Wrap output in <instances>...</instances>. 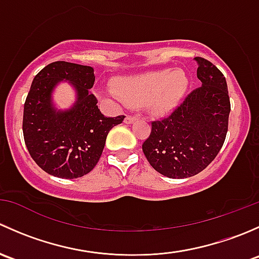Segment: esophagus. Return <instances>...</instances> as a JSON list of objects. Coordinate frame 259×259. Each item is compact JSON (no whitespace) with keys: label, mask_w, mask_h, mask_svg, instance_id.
Returning a JSON list of instances; mask_svg holds the SVG:
<instances>
[{"label":"esophagus","mask_w":259,"mask_h":259,"mask_svg":"<svg viewBox=\"0 0 259 259\" xmlns=\"http://www.w3.org/2000/svg\"><path fill=\"white\" fill-rule=\"evenodd\" d=\"M138 117L137 116H132V115H127L126 117H125V124H133L134 121H137Z\"/></svg>","instance_id":"obj_1"}]
</instances>
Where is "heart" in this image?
<instances>
[{"label":"heart","instance_id":"obj_1","mask_svg":"<svg viewBox=\"0 0 259 259\" xmlns=\"http://www.w3.org/2000/svg\"><path fill=\"white\" fill-rule=\"evenodd\" d=\"M189 80L182 70L170 69L120 77L109 94L115 100L130 106H146L154 113L163 114L173 109L187 91Z\"/></svg>","mask_w":259,"mask_h":259}]
</instances>
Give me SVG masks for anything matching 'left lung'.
Listing matches in <instances>:
<instances>
[{"label": "left lung", "mask_w": 259, "mask_h": 259, "mask_svg": "<svg viewBox=\"0 0 259 259\" xmlns=\"http://www.w3.org/2000/svg\"><path fill=\"white\" fill-rule=\"evenodd\" d=\"M202 86L188 94L168 116L151 121L143 144L150 165L173 179L204 170L223 146L231 113L227 81L221 70L203 57H194Z\"/></svg>", "instance_id": "1"}]
</instances>
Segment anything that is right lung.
Instances as JSON below:
<instances>
[{
    "label": "right lung",
    "instance_id": "1",
    "mask_svg": "<svg viewBox=\"0 0 259 259\" xmlns=\"http://www.w3.org/2000/svg\"><path fill=\"white\" fill-rule=\"evenodd\" d=\"M61 79L73 83L77 103L69 111H56L51 103L53 88ZM95 82L91 66L55 61L35 76L23 108L22 132L31 158L42 170L57 178L75 179L98 164L111 127L124 115L106 117L90 91Z\"/></svg>",
    "mask_w": 259,
    "mask_h": 259
}]
</instances>
